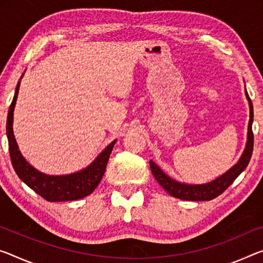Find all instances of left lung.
Segmentation results:
<instances>
[{
  "label": "left lung",
  "mask_w": 263,
  "mask_h": 263,
  "mask_svg": "<svg viewBox=\"0 0 263 263\" xmlns=\"http://www.w3.org/2000/svg\"><path fill=\"white\" fill-rule=\"evenodd\" d=\"M246 97L249 104V123H248V132H247V143L240 159L237 160L235 165H233L227 172H224L221 176L215 178L214 180L206 184H186V182H180L174 180V179L167 176L159 166H158L153 160H149V167H151L153 177L156 178L162 189H164L170 195L174 198L181 200H189V201H207L216 197H219L223 191H226L232 182L243 172L246 167L248 166V162L251 160L253 153V145H254V136H253V104L251 98L245 90Z\"/></svg>",
  "instance_id": "obj_1"
}]
</instances>
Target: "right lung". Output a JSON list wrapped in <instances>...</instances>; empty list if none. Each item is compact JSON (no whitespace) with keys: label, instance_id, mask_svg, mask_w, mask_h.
<instances>
[{"label":"right lung","instance_id":"add662e5","mask_svg":"<svg viewBox=\"0 0 263 263\" xmlns=\"http://www.w3.org/2000/svg\"><path fill=\"white\" fill-rule=\"evenodd\" d=\"M23 74L24 73H22L17 86H16L14 98H12V102L10 104L7 118V137L8 143H9V153L12 167H14L16 174L24 184L28 185L32 191H35L37 194L48 200V201H71V200H78L87 197V195L92 193L96 187L101 182L117 139L107 145L89 166L78 171V172L63 174V176H50V174H45L36 170L22 156L18 145L16 143L14 131H12L14 109L16 101H17L21 79L23 78Z\"/></svg>","mask_w":263,"mask_h":263}]
</instances>
